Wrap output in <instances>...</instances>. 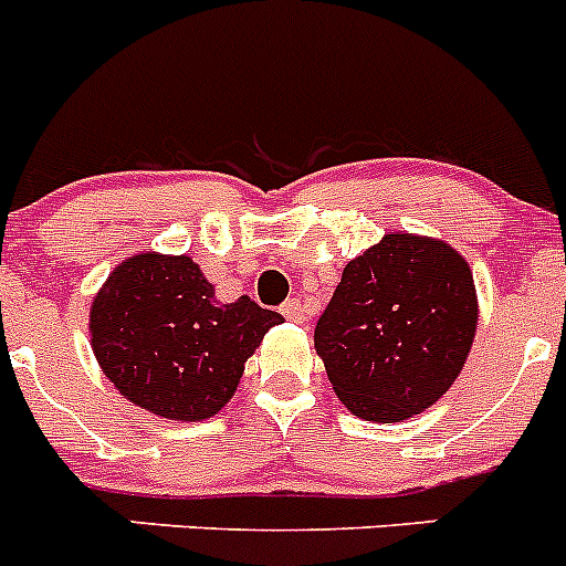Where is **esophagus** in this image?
I'll return each instance as SVG.
<instances>
[{
	"mask_svg": "<svg viewBox=\"0 0 566 566\" xmlns=\"http://www.w3.org/2000/svg\"><path fill=\"white\" fill-rule=\"evenodd\" d=\"M280 314L286 316L289 322H303L305 319V305L300 300H289V303L280 305Z\"/></svg>",
	"mask_w": 566,
	"mask_h": 566,
	"instance_id": "obj_1",
	"label": "esophagus"
}]
</instances>
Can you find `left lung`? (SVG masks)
Returning <instances> with one entry per match:
<instances>
[{"mask_svg": "<svg viewBox=\"0 0 566 566\" xmlns=\"http://www.w3.org/2000/svg\"><path fill=\"white\" fill-rule=\"evenodd\" d=\"M475 331L478 294L464 255L400 230L344 266L314 347L349 413L386 424L422 413L455 384Z\"/></svg>", "mask_w": 566, "mask_h": 566, "instance_id": "8db88e82", "label": "left lung"}]
</instances>
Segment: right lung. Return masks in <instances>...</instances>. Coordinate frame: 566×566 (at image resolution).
Instances as JSON below:
<instances>
[{
    "mask_svg": "<svg viewBox=\"0 0 566 566\" xmlns=\"http://www.w3.org/2000/svg\"><path fill=\"white\" fill-rule=\"evenodd\" d=\"M280 322L250 297L219 303L188 255L136 252L94 294L88 331L118 395L160 419L202 422L233 400L247 358Z\"/></svg>",
    "mask_w": 566,
    "mask_h": 566,
    "instance_id": "1",
    "label": "right lung"
}]
</instances>
